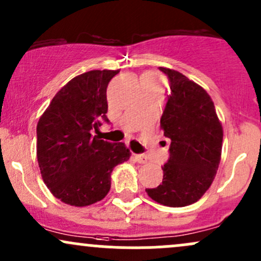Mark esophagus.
<instances>
[{"mask_svg": "<svg viewBox=\"0 0 261 261\" xmlns=\"http://www.w3.org/2000/svg\"><path fill=\"white\" fill-rule=\"evenodd\" d=\"M134 158H135V161L139 162V163H141V164H146L148 162L147 157H146L145 154H134Z\"/></svg>", "mask_w": 261, "mask_h": 261, "instance_id": "34e87169", "label": "esophagus"}]
</instances>
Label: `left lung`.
Listing matches in <instances>:
<instances>
[{
    "label": "left lung",
    "instance_id": "8db88e82",
    "mask_svg": "<svg viewBox=\"0 0 261 261\" xmlns=\"http://www.w3.org/2000/svg\"><path fill=\"white\" fill-rule=\"evenodd\" d=\"M168 76L170 95L161 128L170 139V157L163 166V181L146 189L152 200L169 207H184L201 199L216 176L222 153L223 128L208 93L187 76L160 67Z\"/></svg>",
    "mask_w": 261,
    "mask_h": 261
}]
</instances>
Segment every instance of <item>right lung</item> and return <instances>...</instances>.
Segmentation results:
<instances>
[{
    "mask_svg": "<svg viewBox=\"0 0 261 261\" xmlns=\"http://www.w3.org/2000/svg\"><path fill=\"white\" fill-rule=\"evenodd\" d=\"M119 70H93L67 82L37 125V157L43 180L56 199L83 207L109 193L110 174L130 158L124 142L93 136L107 118V87Z\"/></svg>",
    "mask_w": 261,
    "mask_h": 261,
    "instance_id": "add662e5",
    "label": "right lung"
}]
</instances>
